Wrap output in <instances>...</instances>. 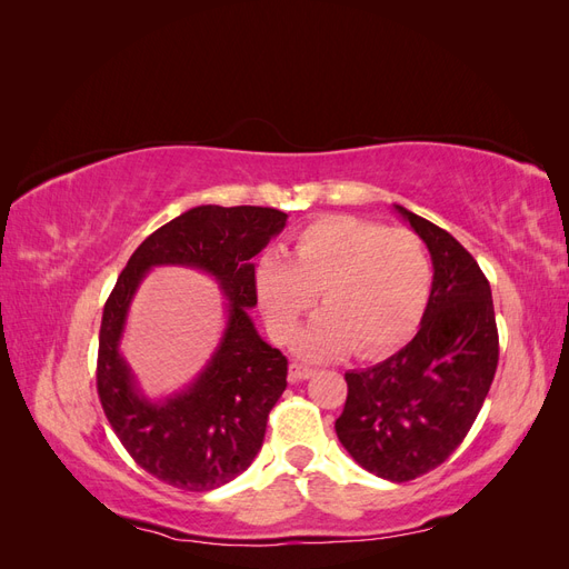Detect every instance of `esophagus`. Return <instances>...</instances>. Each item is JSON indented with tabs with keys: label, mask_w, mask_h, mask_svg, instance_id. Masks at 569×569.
<instances>
[{
	"label": "esophagus",
	"mask_w": 569,
	"mask_h": 569,
	"mask_svg": "<svg viewBox=\"0 0 569 569\" xmlns=\"http://www.w3.org/2000/svg\"><path fill=\"white\" fill-rule=\"evenodd\" d=\"M316 370L308 368V366H301V363H291L289 366V382H301V380H308V377H313Z\"/></svg>",
	"instance_id": "esophagus-1"
}]
</instances>
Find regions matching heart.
Wrapping results in <instances>:
<instances>
[{
    "instance_id": "1",
    "label": "heart",
    "mask_w": 569,
    "mask_h": 569,
    "mask_svg": "<svg viewBox=\"0 0 569 569\" xmlns=\"http://www.w3.org/2000/svg\"><path fill=\"white\" fill-rule=\"evenodd\" d=\"M256 297L270 335L289 341L299 320L320 299L306 325L299 353L335 358L356 347L385 353L416 330L432 289V263L420 237L356 216H327L306 226L291 258L266 251L253 268Z\"/></svg>"
}]
</instances>
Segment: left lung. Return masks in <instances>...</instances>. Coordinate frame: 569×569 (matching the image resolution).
<instances>
[{"mask_svg": "<svg viewBox=\"0 0 569 569\" xmlns=\"http://www.w3.org/2000/svg\"><path fill=\"white\" fill-rule=\"evenodd\" d=\"M432 256V291L401 351L349 370L335 429L368 472L408 481L449 458L479 416L498 366L491 287L453 234L393 203Z\"/></svg>", "mask_w": 569, "mask_h": 569, "instance_id": "1", "label": "left lung"}]
</instances>
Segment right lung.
Returning <instances> with one entry per match:
<instances>
[{
  "label": "right lung",
  "instance_id": "add662e5",
  "mask_svg": "<svg viewBox=\"0 0 569 569\" xmlns=\"http://www.w3.org/2000/svg\"><path fill=\"white\" fill-rule=\"evenodd\" d=\"M287 226L261 206H197L166 222L130 256L104 306L97 391L126 451L149 475L184 491H211L261 451L268 412L287 389V358L258 335L253 256ZM206 271L227 297V330L196 380L151 400L119 351L131 299L151 267Z\"/></svg>",
  "mask_w": 569,
  "mask_h": 569
}]
</instances>
